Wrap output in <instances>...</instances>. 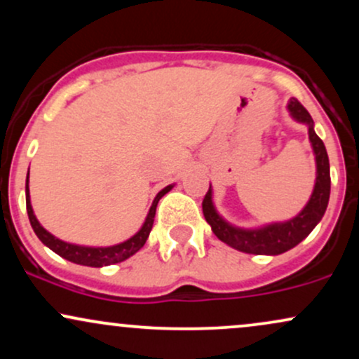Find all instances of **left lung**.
Returning <instances> with one entry per match:
<instances>
[{
	"label": "left lung",
	"mask_w": 359,
	"mask_h": 359,
	"mask_svg": "<svg viewBox=\"0 0 359 359\" xmlns=\"http://www.w3.org/2000/svg\"><path fill=\"white\" fill-rule=\"evenodd\" d=\"M288 113L297 123L307 126L309 142L316 158V184L312 189L307 204L297 216L287 221L269 222V224L258 226V228H240L228 222L217 212L212 201V187L203 201V212L205 221L211 226L212 233L222 243L231 248L250 255H282L285 251L297 246L300 241L306 240L312 229L323 219L325 209H327L329 194H331V174H329V156L325 151L323 140L316 135L314 119L307 113L300 102L292 97L287 104Z\"/></svg>",
	"instance_id": "8db88e82"
}]
</instances>
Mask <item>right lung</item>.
<instances>
[{"label": "right lung", "mask_w": 359, "mask_h": 359, "mask_svg": "<svg viewBox=\"0 0 359 359\" xmlns=\"http://www.w3.org/2000/svg\"><path fill=\"white\" fill-rule=\"evenodd\" d=\"M172 187H174V184L167 185V187H163L162 191L156 194L154 203L150 205V211H148L145 217V222L142 224V228H140L133 236L128 238L126 241L118 243V245H113V246L74 245V243H67L60 240V238L53 236V234L48 233L47 229L40 224L39 219H36L34 208H32V203H30L28 175H27V184H25V196H27V212H28V219H30L32 228H34V231L36 236H39V240L42 241L47 248H50L53 253H57L62 258L69 259V262L77 263V265L101 269V266H108V265H113V263L125 262V259L133 257L137 251L143 248V245L147 243L148 236H150L151 226H154L156 204H158V201L162 199L167 192L172 191Z\"/></svg>", "instance_id": "right-lung-1"}]
</instances>
